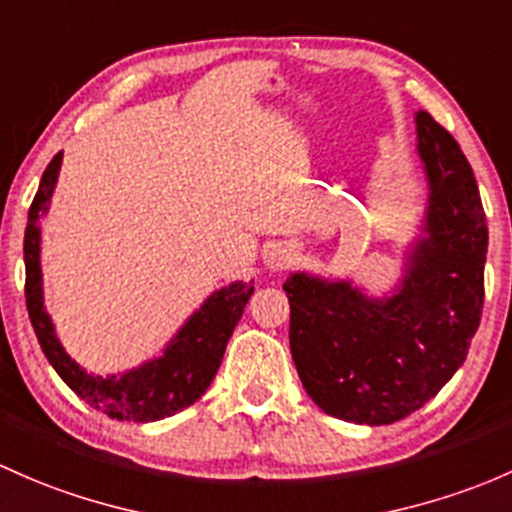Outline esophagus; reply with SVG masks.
Wrapping results in <instances>:
<instances>
[{
  "label": "esophagus",
  "mask_w": 512,
  "mask_h": 512,
  "mask_svg": "<svg viewBox=\"0 0 512 512\" xmlns=\"http://www.w3.org/2000/svg\"><path fill=\"white\" fill-rule=\"evenodd\" d=\"M293 258H295V249L291 244H278V246H273L271 254L266 256V268L268 271L278 273V271H283V268H286Z\"/></svg>",
  "instance_id": "obj_1"
}]
</instances>
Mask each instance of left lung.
Listing matches in <instances>:
<instances>
[{
    "mask_svg": "<svg viewBox=\"0 0 512 512\" xmlns=\"http://www.w3.org/2000/svg\"><path fill=\"white\" fill-rule=\"evenodd\" d=\"M414 123L429 199L399 286L372 298L305 271L283 283L305 392L355 424H394L424 407L463 365L481 323L488 226L476 177L449 130L426 110Z\"/></svg>",
    "mask_w": 512,
    "mask_h": 512,
    "instance_id": "1",
    "label": "left lung"
}]
</instances>
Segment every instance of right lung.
<instances>
[{
    "mask_svg": "<svg viewBox=\"0 0 512 512\" xmlns=\"http://www.w3.org/2000/svg\"><path fill=\"white\" fill-rule=\"evenodd\" d=\"M63 152L54 157L41 177L39 192L29 209L24 234L26 263V308L31 325L39 337L46 360L59 377L86 404L118 421H157L172 416L197 402L217 374L226 342L241 320L246 303L254 293V281H234L219 288L199 305L165 345L162 355L123 374L86 372L63 350L51 315L44 305V281H41V226L39 219L49 212L59 179Z\"/></svg>",
    "mask_w": 512,
    "mask_h": 512,
    "instance_id": "add662e5",
    "label": "right lung"
}]
</instances>
